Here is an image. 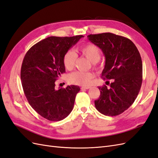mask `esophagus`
Masks as SVG:
<instances>
[{
  "label": "esophagus",
  "mask_w": 158,
  "mask_h": 158,
  "mask_svg": "<svg viewBox=\"0 0 158 158\" xmlns=\"http://www.w3.org/2000/svg\"><path fill=\"white\" fill-rule=\"evenodd\" d=\"M89 88H90V87H89V86H83V87H81V89L82 90H83V89H89Z\"/></svg>",
  "instance_id": "1"
}]
</instances>
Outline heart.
Returning <instances> with one entry per match:
<instances>
[{
  "instance_id": "1",
  "label": "heart",
  "mask_w": 158,
  "mask_h": 158,
  "mask_svg": "<svg viewBox=\"0 0 158 158\" xmlns=\"http://www.w3.org/2000/svg\"><path fill=\"white\" fill-rule=\"evenodd\" d=\"M78 50L94 64H95V63H97L101 59V53L100 49L94 44H88L83 45L78 49ZM77 57V55L72 49H69L65 53L63 57V64L66 69L71 70L73 69ZM94 77V75L91 72L78 71L71 73L68 77V80L72 84L87 86L91 83Z\"/></svg>"
}]
</instances>
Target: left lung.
Here are the masks:
<instances>
[{
  "instance_id": "8db88e82",
  "label": "left lung",
  "mask_w": 158,
  "mask_h": 158,
  "mask_svg": "<svg viewBox=\"0 0 158 158\" xmlns=\"http://www.w3.org/2000/svg\"><path fill=\"white\" fill-rule=\"evenodd\" d=\"M89 40L101 49L105 57L102 77L112 79L110 88L98 87L96 109L106 116H117L134 102L142 83V61L136 46L127 38L106 32L90 34Z\"/></svg>"
}]
</instances>
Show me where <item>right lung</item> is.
Listing matches in <instances>:
<instances>
[{
    "mask_svg": "<svg viewBox=\"0 0 158 158\" xmlns=\"http://www.w3.org/2000/svg\"><path fill=\"white\" fill-rule=\"evenodd\" d=\"M82 37H48L30 48L22 61L20 78L25 96L32 109L48 120L64 119L73 109L79 87L56 90L55 82L65 72V53Z\"/></svg>",
    "mask_w": 158,
    "mask_h": 158,
    "instance_id": "right-lung-1",
    "label": "right lung"
}]
</instances>
